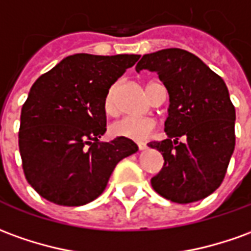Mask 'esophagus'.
I'll list each match as a JSON object with an SVG mask.
<instances>
[{
    "label": "esophagus",
    "instance_id": "esophagus-1",
    "mask_svg": "<svg viewBox=\"0 0 251 251\" xmlns=\"http://www.w3.org/2000/svg\"><path fill=\"white\" fill-rule=\"evenodd\" d=\"M137 147L140 151H145L147 150V144L145 143H137Z\"/></svg>",
    "mask_w": 251,
    "mask_h": 251
}]
</instances>
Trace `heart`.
Instances as JSON below:
<instances>
[{
	"instance_id": "obj_1",
	"label": "heart",
	"mask_w": 251,
	"mask_h": 251,
	"mask_svg": "<svg viewBox=\"0 0 251 251\" xmlns=\"http://www.w3.org/2000/svg\"><path fill=\"white\" fill-rule=\"evenodd\" d=\"M118 95V84H114L108 88L107 94L103 100V107L108 115H114L118 110L117 104ZM155 121L151 118H136V117H125L111 125V133L117 137H125L133 141H144L150 137L155 130Z\"/></svg>"
}]
</instances>
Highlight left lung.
<instances>
[{
	"label": "left lung",
	"mask_w": 251,
	"mask_h": 251,
	"mask_svg": "<svg viewBox=\"0 0 251 251\" xmlns=\"http://www.w3.org/2000/svg\"><path fill=\"white\" fill-rule=\"evenodd\" d=\"M143 69L156 72L170 96L164 122L168 137L148 144L164 157L160 173L151 179L152 187L178 204L205 199L222 185L235 148V107L227 85L182 49L145 54L136 66L137 72ZM182 135L186 143H177Z\"/></svg>",
	"instance_id": "1"
}]
</instances>
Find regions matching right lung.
<instances>
[{"mask_svg": "<svg viewBox=\"0 0 251 251\" xmlns=\"http://www.w3.org/2000/svg\"><path fill=\"white\" fill-rule=\"evenodd\" d=\"M140 55L75 54L36 80L23 104L19 150L28 183L50 202L80 206L107 186L138 147L125 137L100 143L108 88Z\"/></svg>", "mask_w": 251, "mask_h": 251, "instance_id": "obj_1", "label": "right lung"}]
</instances>
